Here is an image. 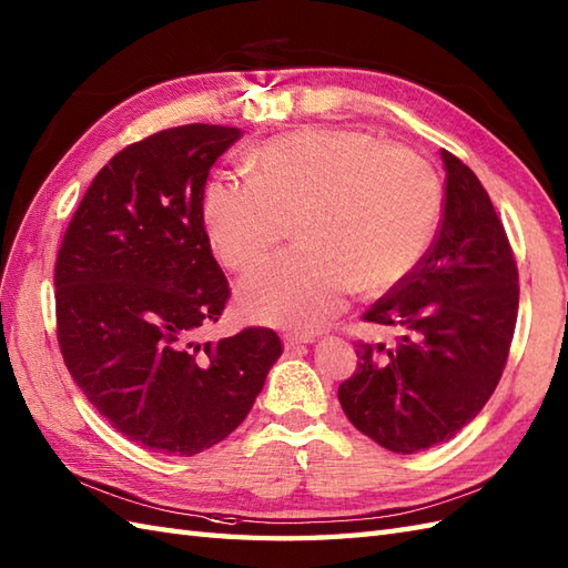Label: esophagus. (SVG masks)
I'll return each instance as SVG.
<instances>
[{"label":"esophagus","instance_id":"34e87169","mask_svg":"<svg viewBox=\"0 0 568 568\" xmlns=\"http://www.w3.org/2000/svg\"><path fill=\"white\" fill-rule=\"evenodd\" d=\"M283 341H285V348H287V351H295V348H300V346L312 344L314 336H310V334H305V336H302V334H287Z\"/></svg>","mask_w":568,"mask_h":568}]
</instances>
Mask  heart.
I'll return each mask as SVG.
<instances>
[{
    "label": "heart",
    "instance_id": "obj_1",
    "mask_svg": "<svg viewBox=\"0 0 568 568\" xmlns=\"http://www.w3.org/2000/svg\"><path fill=\"white\" fill-rule=\"evenodd\" d=\"M438 176L406 144L351 128L271 138L252 152V179L205 186L203 224L224 268H254L287 222L297 248L240 283V307L263 324L314 332L358 287L382 293L412 271L435 234Z\"/></svg>",
    "mask_w": 568,
    "mask_h": 568
}]
</instances>
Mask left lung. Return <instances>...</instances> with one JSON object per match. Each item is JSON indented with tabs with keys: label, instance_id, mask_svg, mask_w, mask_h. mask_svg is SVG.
<instances>
[{
	"label": "left lung",
	"instance_id": "left-lung-1",
	"mask_svg": "<svg viewBox=\"0 0 568 568\" xmlns=\"http://www.w3.org/2000/svg\"><path fill=\"white\" fill-rule=\"evenodd\" d=\"M443 220L428 252L363 314L397 326L394 346L358 341L341 382L351 424L392 453L455 438L494 394L518 320V266L489 193L443 150Z\"/></svg>",
	"mask_w": 568,
	"mask_h": 568
}]
</instances>
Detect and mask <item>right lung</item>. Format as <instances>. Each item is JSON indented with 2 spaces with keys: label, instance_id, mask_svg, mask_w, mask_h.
<instances>
[{
  "label": "right lung",
  "instance_id": "right-lung-1",
  "mask_svg": "<svg viewBox=\"0 0 568 568\" xmlns=\"http://www.w3.org/2000/svg\"><path fill=\"white\" fill-rule=\"evenodd\" d=\"M240 138L191 123L128 144L91 181L55 261L64 365L118 433L162 455L227 438L283 353L266 326L197 341L230 300L203 224L205 181Z\"/></svg>",
  "mask_w": 568,
  "mask_h": 568
}]
</instances>
